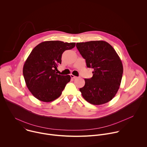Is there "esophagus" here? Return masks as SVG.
I'll list each match as a JSON object with an SVG mask.
<instances>
[{
	"label": "esophagus",
	"instance_id": "1",
	"mask_svg": "<svg viewBox=\"0 0 147 147\" xmlns=\"http://www.w3.org/2000/svg\"><path fill=\"white\" fill-rule=\"evenodd\" d=\"M70 77H71V78H73V79H75V78H76L77 77H76V76L73 75V74H71V75H70Z\"/></svg>",
	"mask_w": 147,
	"mask_h": 147
}]
</instances>
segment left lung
<instances>
[{"label":"left lung","instance_id":"8db88e82","mask_svg":"<svg viewBox=\"0 0 147 147\" xmlns=\"http://www.w3.org/2000/svg\"><path fill=\"white\" fill-rule=\"evenodd\" d=\"M77 48L85 59L87 67L92 68L93 76L85 79L80 89L84 99L93 105L111 100L117 93L123 74V66L114 48L105 41L77 42Z\"/></svg>","mask_w":147,"mask_h":147}]
</instances>
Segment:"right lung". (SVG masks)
I'll list each match as a JSON object with an SVG mask.
<instances>
[{
	"label": "right lung",
	"instance_id": "right-lung-1",
	"mask_svg": "<svg viewBox=\"0 0 147 147\" xmlns=\"http://www.w3.org/2000/svg\"><path fill=\"white\" fill-rule=\"evenodd\" d=\"M75 45V42L47 41L33 49L24 63L23 75L28 89L36 99L50 102L61 95L71 77L58 74L55 70L61 64L63 52Z\"/></svg>",
	"mask_w": 147,
	"mask_h": 147
}]
</instances>
